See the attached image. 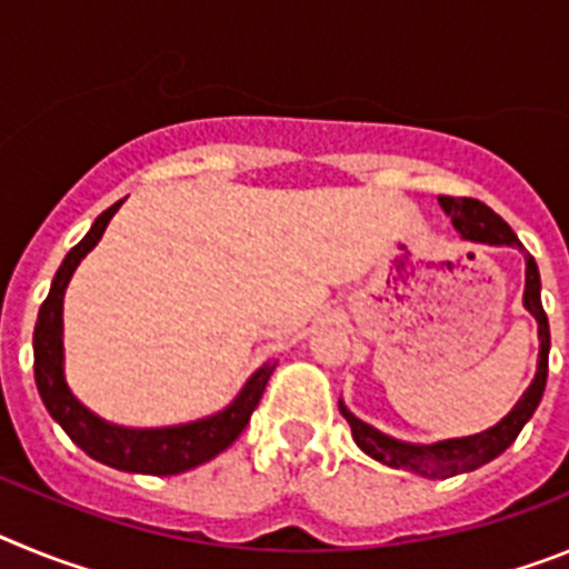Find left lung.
<instances>
[{"instance_id":"1","label":"left lung","mask_w":569,"mask_h":569,"mask_svg":"<svg viewBox=\"0 0 569 569\" xmlns=\"http://www.w3.org/2000/svg\"><path fill=\"white\" fill-rule=\"evenodd\" d=\"M439 204L453 228L459 230L461 239L470 241H485V244H512V248H521L519 236L512 233L510 224L501 219L499 213H492L485 202L479 199H467V196H439ZM527 261V279H525V308L536 316L539 321V370H536V379L530 381V387L525 390L516 407L510 413L499 421L496 427L485 430V433L465 436V439H447L436 441V445H407V441L390 439V436L379 433L376 427L365 425L361 419H356L350 410L339 401L341 416L347 419L350 430H353L356 445L365 450L367 456H373L376 461L387 467H396V470H410L419 472L425 479H450V476H459V472H470L476 467L487 465L496 456H501L507 447L516 441V436L521 433V427L530 421V416L536 413L541 396H545L547 385V356H550V325H547V313L541 308V279L539 268H536V259L530 253H525Z\"/></svg>"}]
</instances>
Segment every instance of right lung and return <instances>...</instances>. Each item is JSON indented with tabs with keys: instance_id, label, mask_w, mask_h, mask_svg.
I'll return each instance as SVG.
<instances>
[{
	"instance_id": "right-lung-1",
	"label": "right lung",
	"mask_w": 569,
	"mask_h": 569,
	"mask_svg": "<svg viewBox=\"0 0 569 569\" xmlns=\"http://www.w3.org/2000/svg\"><path fill=\"white\" fill-rule=\"evenodd\" d=\"M119 208H122V202L110 204L99 216L88 236L64 256L62 268L50 281V293L39 308L37 330H33V376H37V390L48 407V413L53 416V421H59L70 441L82 447L90 459L124 472L176 476V472L204 465L239 439V433L250 421V413L259 405L261 393H264V387H268V379L273 376L276 361L259 367L224 410L208 416V419L190 421V425L133 430V427L110 425V421L99 419L97 413H90L88 407L70 393L68 381H64L62 301L73 270L79 268V261L90 250L97 248V241L102 239L104 228Z\"/></svg>"
}]
</instances>
